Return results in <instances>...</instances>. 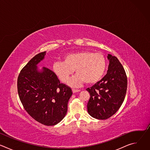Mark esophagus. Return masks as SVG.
<instances>
[{
    "instance_id": "esophagus-1",
    "label": "esophagus",
    "mask_w": 150,
    "mask_h": 150,
    "mask_svg": "<svg viewBox=\"0 0 150 150\" xmlns=\"http://www.w3.org/2000/svg\"><path fill=\"white\" fill-rule=\"evenodd\" d=\"M80 90H75V89H73L72 90V93H78V92H79Z\"/></svg>"
}]
</instances>
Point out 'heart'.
<instances>
[{
    "label": "heart",
    "instance_id": "1",
    "mask_svg": "<svg viewBox=\"0 0 150 150\" xmlns=\"http://www.w3.org/2000/svg\"><path fill=\"white\" fill-rule=\"evenodd\" d=\"M107 68L105 57L100 53L79 51L66 54L63 62H56L52 69L62 82H67L74 70L76 75L68 82L71 87H78L84 82L93 84L103 77Z\"/></svg>",
    "mask_w": 150,
    "mask_h": 150
}]
</instances>
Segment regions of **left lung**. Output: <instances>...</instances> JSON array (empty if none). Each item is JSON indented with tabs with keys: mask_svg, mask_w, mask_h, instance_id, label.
Listing matches in <instances>:
<instances>
[{
	"mask_svg": "<svg viewBox=\"0 0 150 150\" xmlns=\"http://www.w3.org/2000/svg\"><path fill=\"white\" fill-rule=\"evenodd\" d=\"M109 60L106 75L87 91L91 97L87 104L89 115L105 120L113 116L122 104L127 90V77L118 59L108 54Z\"/></svg>",
	"mask_w": 150,
	"mask_h": 150,
	"instance_id": "1",
	"label": "left lung"
}]
</instances>
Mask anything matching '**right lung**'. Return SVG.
Instances as JSON below:
<instances>
[{"instance_id":"1","label":"right lung","mask_w":150,"mask_h":150,"mask_svg":"<svg viewBox=\"0 0 150 150\" xmlns=\"http://www.w3.org/2000/svg\"><path fill=\"white\" fill-rule=\"evenodd\" d=\"M46 52L33 57L21 70L17 81L18 93L25 110L36 121L46 126L59 123L67 115L68 103L72 92L60 83L51 70L38 64Z\"/></svg>"}]
</instances>
